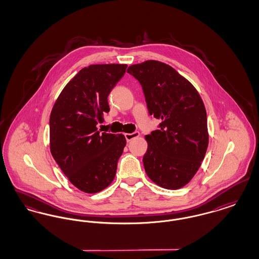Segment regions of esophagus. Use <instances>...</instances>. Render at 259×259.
<instances>
[{"label": "esophagus", "instance_id": "1", "mask_svg": "<svg viewBox=\"0 0 259 259\" xmlns=\"http://www.w3.org/2000/svg\"><path fill=\"white\" fill-rule=\"evenodd\" d=\"M140 136V133L139 132H133V133H127V134H125V139H126V141L127 142H130V141H132L133 139H135L137 137H139Z\"/></svg>", "mask_w": 259, "mask_h": 259}]
</instances>
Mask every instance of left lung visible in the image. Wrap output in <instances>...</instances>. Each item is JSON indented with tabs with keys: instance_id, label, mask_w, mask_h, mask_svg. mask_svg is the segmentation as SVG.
<instances>
[{
	"instance_id": "obj_1",
	"label": "left lung",
	"mask_w": 259,
	"mask_h": 259,
	"mask_svg": "<svg viewBox=\"0 0 259 259\" xmlns=\"http://www.w3.org/2000/svg\"><path fill=\"white\" fill-rule=\"evenodd\" d=\"M127 73L142 85L148 113L161 120L158 129L146 136V172L163 188H181L196 174L208 148L203 101L194 87L165 63L148 60L130 66Z\"/></svg>"
}]
</instances>
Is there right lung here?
<instances>
[{
    "instance_id": "right-lung-1",
    "label": "right lung",
    "mask_w": 259,
    "mask_h": 259,
    "mask_svg": "<svg viewBox=\"0 0 259 259\" xmlns=\"http://www.w3.org/2000/svg\"><path fill=\"white\" fill-rule=\"evenodd\" d=\"M125 64L91 65L62 90L50 118V151L79 190L96 193L111 185L126 145L122 134L97 129L110 111L108 96L126 71Z\"/></svg>"
}]
</instances>
